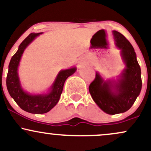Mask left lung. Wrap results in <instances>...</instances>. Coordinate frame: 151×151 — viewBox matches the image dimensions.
<instances>
[{
  "mask_svg": "<svg viewBox=\"0 0 151 151\" xmlns=\"http://www.w3.org/2000/svg\"><path fill=\"white\" fill-rule=\"evenodd\" d=\"M116 45L126 65L116 80H104L98 72L89 86V93L95 103L105 113H124L131 109L141 92V71L133 46L122 34L114 30Z\"/></svg>",
  "mask_w": 151,
  "mask_h": 151,
  "instance_id": "left-lung-1",
  "label": "left lung"
}]
</instances>
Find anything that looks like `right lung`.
I'll list each match as a JSON object with an SVG mask.
<instances>
[{
    "instance_id": "1",
    "label": "right lung",
    "mask_w": 151,
    "mask_h": 151,
    "mask_svg": "<svg viewBox=\"0 0 151 151\" xmlns=\"http://www.w3.org/2000/svg\"><path fill=\"white\" fill-rule=\"evenodd\" d=\"M30 33L19 45L18 51L10 60L6 77V86L10 96L22 110L31 114H45L50 111L58 104L63 90L66 79L76 72V67L61 70L50 87L48 93L30 94L22 89L19 79L18 68L24 50L35 39L42 34Z\"/></svg>"
}]
</instances>
